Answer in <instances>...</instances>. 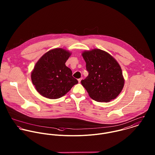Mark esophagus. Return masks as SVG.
I'll return each instance as SVG.
<instances>
[{
    "mask_svg": "<svg viewBox=\"0 0 155 155\" xmlns=\"http://www.w3.org/2000/svg\"><path fill=\"white\" fill-rule=\"evenodd\" d=\"M82 78H80V79H78V82H79V83H81V81H82Z\"/></svg>",
    "mask_w": 155,
    "mask_h": 155,
    "instance_id": "34e87169",
    "label": "esophagus"
}]
</instances>
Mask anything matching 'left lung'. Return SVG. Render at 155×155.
<instances>
[{
    "label": "left lung",
    "instance_id": "8db88e82",
    "mask_svg": "<svg viewBox=\"0 0 155 155\" xmlns=\"http://www.w3.org/2000/svg\"><path fill=\"white\" fill-rule=\"evenodd\" d=\"M82 55L88 71L81 81L89 97L98 102H109L116 98L125 84L121 67L108 52L100 49L85 51Z\"/></svg>",
    "mask_w": 155,
    "mask_h": 155
}]
</instances>
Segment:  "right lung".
<instances>
[{
    "label": "right lung",
    "mask_w": 155,
    "mask_h": 155,
    "mask_svg": "<svg viewBox=\"0 0 155 155\" xmlns=\"http://www.w3.org/2000/svg\"><path fill=\"white\" fill-rule=\"evenodd\" d=\"M71 53L63 48H55L44 54L38 61L31 73L36 91L43 97L57 99L78 83L65 63Z\"/></svg>",
    "instance_id": "right-lung-1"
}]
</instances>
